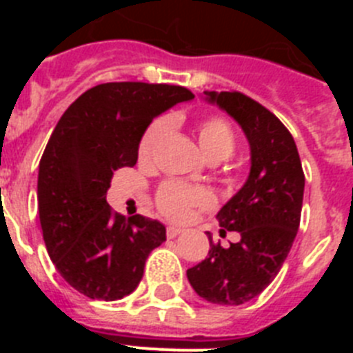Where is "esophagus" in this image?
<instances>
[{"mask_svg": "<svg viewBox=\"0 0 353 353\" xmlns=\"http://www.w3.org/2000/svg\"><path fill=\"white\" fill-rule=\"evenodd\" d=\"M182 233V228H176V226H168L166 230V235L168 239H174V236H179Z\"/></svg>", "mask_w": 353, "mask_h": 353, "instance_id": "esophagus-1", "label": "esophagus"}]
</instances>
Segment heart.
Segmentation results:
<instances>
[{"mask_svg": "<svg viewBox=\"0 0 353 353\" xmlns=\"http://www.w3.org/2000/svg\"><path fill=\"white\" fill-rule=\"evenodd\" d=\"M168 127H170V121L166 118H157L146 127L138 145L139 161L150 162L155 157V152H157ZM196 136H198V143L203 150V154L212 162H219L230 157L236 145L235 130L230 125V121L217 114L201 118L196 125ZM155 203L168 219L187 221L192 212L198 208L212 207L214 198L207 189H201V187H187L176 182H164L157 189Z\"/></svg>", "mask_w": 353, "mask_h": 353, "instance_id": "1", "label": "heart"}]
</instances>
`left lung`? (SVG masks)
Masks as SVG:
<instances>
[{
  "mask_svg": "<svg viewBox=\"0 0 353 353\" xmlns=\"http://www.w3.org/2000/svg\"><path fill=\"white\" fill-rule=\"evenodd\" d=\"M205 95L244 129L251 173L217 214L221 233L239 232L240 240L224 249L208 233V256L187 270V279L205 301L239 305L260 295L288 256L301 224L304 171L290 130L260 102L240 92Z\"/></svg>",
  "mask_w": 353,
  "mask_h": 353,
  "instance_id": "left-lung-1",
  "label": "left lung"
}]
</instances>
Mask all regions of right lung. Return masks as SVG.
I'll list each match as a JSON object with an SVG mask.
<instances>
[{"mask_svg":"<svg viewBox=\"0 0 353 353\" xmlns=\"http://www.w3.org/2000/svg\"><path fill=\"white\" fill-rule=\"evenodd\" d=\"M192 97L174 84L104 83L72 102L52 130L37 185L42 236L56 270L88 299L132 293L148 254L166 240L164 224L125 219L105 194L114 171L136 166L150 121Z\"/></svg>","mask_w":353,"mask_h":353,"instance_id":"add662e5","label":"right lung"}]
</instances>
